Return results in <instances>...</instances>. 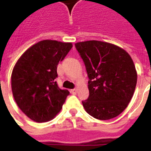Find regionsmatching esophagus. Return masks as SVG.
<instances>
[{
    "label": "esophagus",
    "instance_id": "obj_1",
    "mask_svg": "<svg viewBox=\"0 0 151 151\" xmlns=\"http://www.w3.org/2000/svg\"><path fill=\"white\" fill-rule=\"evenodd\" d=\"M70 92H71V93H72V94L76 95V94H77V92H78V90L76 89V88H74V89H72V90H71Z\"/></svg>",
    "mask_w": 151,
    "mask_h": 151
}]
</instances>
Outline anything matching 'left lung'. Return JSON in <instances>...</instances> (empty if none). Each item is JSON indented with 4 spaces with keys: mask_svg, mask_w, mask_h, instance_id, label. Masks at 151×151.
<instances>
[{
    "mask_svg": "<svg viewBox=\"0 0 151 151\" xmlns=\"http://www.w3.org/2000/svg\"><path fill=\"white\" fill-rule=\"evenodd\" d=\"M75 47L89 78V96L82 102L85 111L99 120L116 117L128 106L137 82V72L130 55L105 41L78 42Z\"/></svg>",
    "mask_w": 151,
    "mask_h": 151,
    "instance_id": "obj_1",
    "label": "left lung"
}]
</instances>
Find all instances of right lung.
<instances>
[{
  "instance_id": "right-lung-1",
  "label": "right lung",
  "mask_w": 151,
  "mask_h": 151,
  "mask_svg": "<svg viewBox=\"0 0 151 151\" xmlns=\"http://www.w3.org/2000/svg\"><path fill=\"white\" fill-rule=\"evenodd\" d=\"M73 47L71 42L44 40L29 47L18 59L12 73L15 103L35 122L51 121L61 110L68 90L55 81L57 65Z\"/></svg>"
}]
</instances>
